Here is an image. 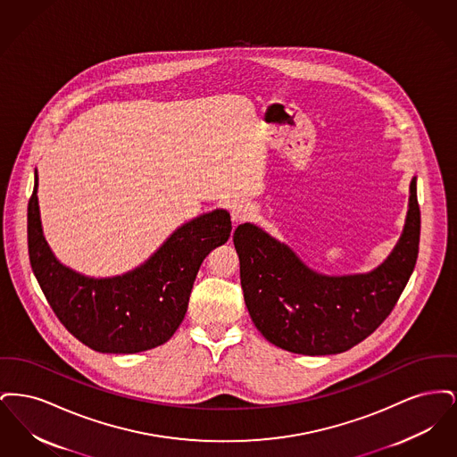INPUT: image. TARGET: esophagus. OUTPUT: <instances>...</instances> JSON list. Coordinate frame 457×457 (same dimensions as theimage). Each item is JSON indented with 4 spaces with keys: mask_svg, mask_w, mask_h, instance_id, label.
<instances>
[{
    "mask_svg": "<svg viewBox=\"0 0 457 457\" xmlns=\"http://www.w3.org/2000/svg\"><path fill=\"white\" fill-rule=\"evenodd\" d=\"M253 216V207L250 204H245V202H238L231 207V220L233 224H239V222H245L248 219Z\"/></svg>",
    "mask_w": 457,
    "mask_h": 457,
    "instance_id": "obj_1",
    "label": "esophagus"
}]
</instances>
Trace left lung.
Instances as JSON below:
<instances>
[{
  "label": "left lung",
  "mask_w": 457,
  "mask_h": 457,
  "mask_svg": "<svg viewBox=\"0 0 457 457\" xmlns=\"http://www.w3.org/2000/svg\"><path fill=\"white\" fill-rule=\"evenodd\" d=\"M233 241L245 303L269 343L308 356L348 351L389 317L413 274L420 245L416 176L401 238L370 272L320 274L250 222L239 224Z\"/></svg>",
  "instance_id": "1"
}]
</instances>
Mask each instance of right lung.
Here are the masks:
<instances>
[{"label": "right lung", "mask_w": 457, "mask_h": 457, "mask_svg": "<svg viewBox=\"0 0 457 457\" xmlns=\"http://www.w3.org/2000/svg\"><path fill=\"white\" fill-rule=\"evenodd\" d=\"M39 176L27 209L29 259L53 312L94 351L131 354L164 345L183 322L204 259L231 235L224 209L179 226L142 265L121 276L88 278L58 261L44 238Z\"/></svg>", "instance_id": "obj_1"}]
</instances>
